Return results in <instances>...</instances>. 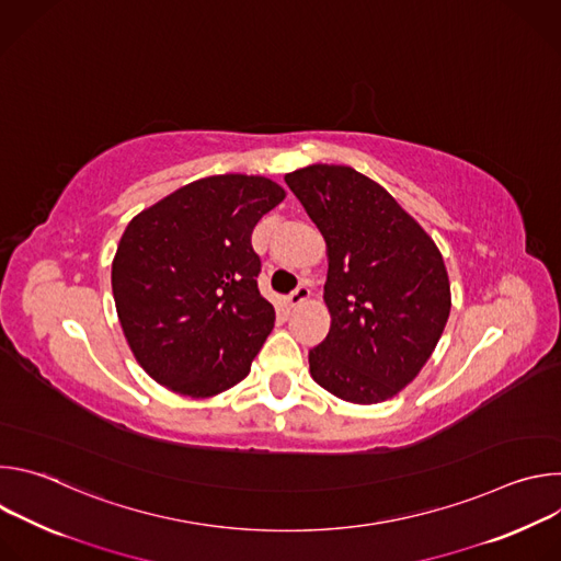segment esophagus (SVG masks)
<instances>
[{
    "instance_id": "esophagus-1",
    "label": "esophagus",
    "mask_w": 561,
    "mask_h": 561,
    "mask_svg": "<svg viewBox=\"0 0 561 561\" xmlns=\"http://www.w3.org/2000/svg\"><path fill=\"white\" fill-rule=\"evenodd\" d=\"M310 297V288L306 286V284H299L290 295H288V306H299V304H304L306 299Z\"/></svg>"
}]
</instances>
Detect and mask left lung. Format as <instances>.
<instances>
[{
  "instance_id": "left-lung-1",
  "label": "left lung",
  "mask_w": 561,
  "mask_h": 561,
  "mask_svg": "<svg viewBox=\"0 0 561 561\" xmlns=\"http://www.w3.org/2000/svg\"><path fill=\"white\" fill-rule=\"evenodd\" d=\"M284 180L329 255L331 331L308 353L310 375L344 402H386L420 375L448 322L442 253L386 188L351 167L312 164Z\"/></svg>"
}]
</instances>
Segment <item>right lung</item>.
I'll use <instances>...</instances> for the list:
<instances>
[{
    "mask_svg": "<svg viewBox=\"0 0 561 561\" xmlns=\"http://www.w3.org/2000/svg\"><path fill=\"white\" fill-rule=\"evenodd\" d=\"M286 191L262 175L191 182L135 215L113 260V297L137 364L204 399L251 373L275 324L251 234Z\"/></svg>",
    "mask_w": 561,
    "mask_h": 561,
    "instance_id": "obj_1",
    "label": "right lung"
}]
</instances>
